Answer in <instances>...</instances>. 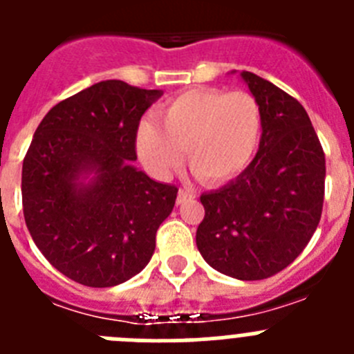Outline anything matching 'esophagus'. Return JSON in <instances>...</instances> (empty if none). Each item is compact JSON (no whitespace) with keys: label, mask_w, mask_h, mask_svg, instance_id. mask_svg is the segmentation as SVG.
I'll list each match as a JSON object with an SVG mask.
<instances>
[{"label":"esophagus","mask_w":354,"mask_h":354,"mask_svg":"<svg viewBox=\"0 0 354 354\" xmlns=\"http://www.w3.org/2000/svg\"><path fill=\"white\" fill-rule=\"evenodd\" d=\"M195 198V193L189 192V189H179V193H177V204H184L186 200H192Z\"/></svg>","instance_id":"esophagus-1"}]
</instances>
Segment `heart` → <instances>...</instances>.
<instances>
[{
    "instance_id": "heart-1",
    "label": "heart",
    "mask_w": 354,
    "mask_h": 354,
    "mask_svg": "<svg viewBox=\"0 0 354 354\" xmlns=\"http://www.w3.org/2000/svg\"><path fill=\"white\" fill-rule=\"evenodd\" d=\"M159 121L138 126L142 161L159 177L187 165L205 184H223L250 167L262 138V108L250 92L220 88L186 90L162 104Z\"/></svg>"
}]
</instances>
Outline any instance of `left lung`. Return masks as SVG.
<instances>
[{
  "label": "left lung",
  "instance_id": "8db88e82",
  "mask_svg": "<svg viewBox=\"0 0 354 354\" xmlns=\"http://www.w3.org/2000/svg\"><path fill=\"white\" fill-rule=\"evenodd\" d=\"M262 108V138L250 167L204 193L196 246L209 266L237 280L286 270L308 245L324 202L326 161L305 108L253 72H241Z\"/></svg>",
  "mask_w": 354,
  "mask_h": 354
}]
</instances>
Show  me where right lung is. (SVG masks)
Masks as SVG:
<instances>
[{
  "label": "right lung",
  "instance_id": "1",
  "mask_svg": "<svg viewBox=\"0 0 354 354\" xmlns=\"http://www.w3.org/2000/svg\"><path fill=\"white\" fill-rule=\"evenodd\" d=\"M159 90L101 81L42 118L23 161L24 221L65 277L113 287L149 264L179 187L133 167L140 118ZM93 171L88 185L79 177Z\"/></svg>",
  "mask_w": 354,
  "mask_h": 354
}]
</instances>
